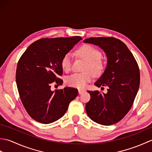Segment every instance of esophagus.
<instances>
[{"label": "esophagus", "mask_w": 152, "mask_h": 152, "mask_svg": "<svg viewBox=\"0 0 152 152\" xmlns=\"http://www.w3.org/2000/svg\"><path fill=\"white\" fill-rule=\"evenodd\" d=\"M84 92H85L84 90H83V89H78V93H79L80 95L82 94V93H84Z\"/></svg>", "instance_id": "esophagus-1"}]
</instances>
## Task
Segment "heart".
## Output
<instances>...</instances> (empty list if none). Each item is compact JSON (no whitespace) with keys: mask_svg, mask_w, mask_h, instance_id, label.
<instances>
[{"mask_svg":"<svg viewBox=\"0 0 152 152\" xmlns=\"http://www.w3.org/2000/svg\"><path fill=\"white\" fill-rule=\"evenodd\" d=\"M77 53L80 57L88 61L84 69L86 72L71 74L66 78V82L68 85L73 88L83 89L86 86L87 83L92 80L93 74L99 75L102 72L104 65L100 59L102 57L101 52L91 45H82L77 50ZM72 55L67 53L61 60V66L64 71L68 72L72 68Z\"/></svg>","mask_w":152,"mask_h":152,"instance_id":"1","label":"heart"}]
</instances>
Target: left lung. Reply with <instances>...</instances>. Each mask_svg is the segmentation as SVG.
Wrapping results in <instances>:
<instances>
[{
	"instance_id": "left-lung-1",
	"label": "left lung",
	"mask_w": 152,
	"mask_h": 152,
	"mask_svg": "<svg viewBox=\"0 0 152 152\" xmlns=\"http://www.w3.org/2000/svg\"><path fill=\"white\" fill-rule=\"evenodd\" d=\"M83 42L99 46L107 57L104 72L95 85L107 86L108 91H88L91 99L86 105L87 114L99 124H115L130 110L136 97L140 86L138 64L127 46L118 38L93 37Z\"/></svg>"
}]
</instances>
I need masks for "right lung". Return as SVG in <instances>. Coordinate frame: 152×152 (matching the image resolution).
<instances>
[{"label": "right lung", "instance_id": "right-lung-1", "mask_svg": "<svg viewBox=\"0 0 152 152\" xmlns=\"http://www.w3.org/2000/svg\"><path fill=\"white\" fill-rule=\"evenodd\" d=\"M80 37L42 38L28 47L19 59L16 83L21 101L35 121L48 124L65 114L69 103L78 94V89L66 87L51 91V84L63 74L61 60L82 40Z\"/></svg>", "mask_w": 152, "mask_h": 152}]
</instances>
